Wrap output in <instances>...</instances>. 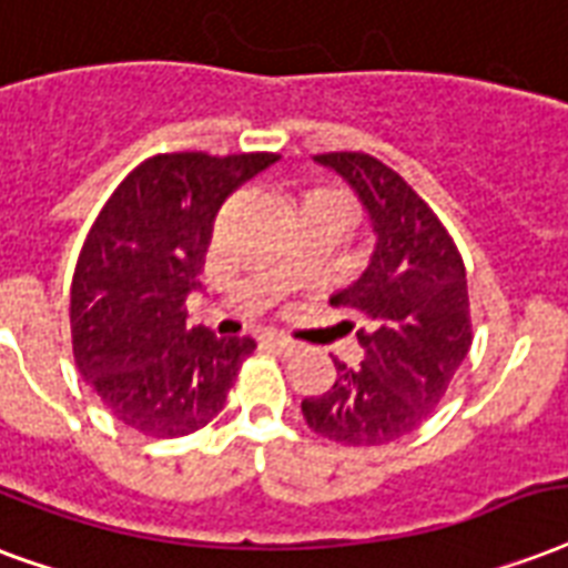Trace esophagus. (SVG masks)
Instances as JSON below:
<instances>
[{
    "label": "esophagus",
    "mask_w": 568,
    "mask_h": 568,
    "mask_svg": "<svg viewBox=\"0 0 568 568\" xmlns=\"http://www.w3.org/2000/svg\"><path fill=\"white\" fill-rule=\"evenodd\" d=\"M265 345L276 348L280 354H292V352H297V348H301V342H294L292 336H283V333H267Z\"/></svg>",
    "instance_id": "1"
}]
</instances>
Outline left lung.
I'll return each mask as SVG.
<instances>
[{"instance_id": "1", "label": "left lung", "mask_w": 568, "mask_h": 568, "mask_svg": "<svg viewBox=\"0 0 568 568\" xmlns=\"http://www.w3.org/2000/svg\"><path fill=\"white\" fill-rule=\"evenodd\" d=\"M352 184L369 214L375 250L348 288L331 297L369 318L357 331L361 366L336 363V381L301 402L315 435L345 447H381L410 435L438 408L470 348L465 262L435 211L408 181L361 151L315 154Z\"/></svg>"}]
</instances>
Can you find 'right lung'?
<instances>
[{
    "label": "right lung",
    "mask_w": 568,
    "mask_h": 568,
    "mask_svg": "<svg viewBox=\"0 0 568 568\" xmlns=\"http://www.w3.org/2000/svg\"><path fill=\"white\" fill-rule=\"evenodd\" d=\"M276 154H158L121 181L89 229L71 283L77 369L112 417L181 438L223 410L250 336L187 327L216 211Z\"/></svg>",
    "instance_id": "1"
}]
</instances>
